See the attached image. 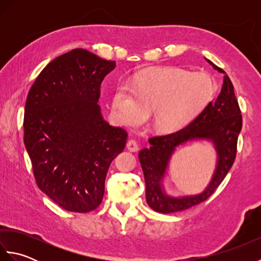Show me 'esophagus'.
<instances>
[{
  "label": "esophagus",
  "mask_w": 261,
  "mask_h": 261,
  "mask_svg": "<svg viewBox=\"0 0 261 261\" xmlns=\"http://www.w3.org/2000/svg\"><path fill=\"white\" fill-rule=\"evenodd\" d=\"M126 148H127V150H130L132 152H136V151L139 150V145H138V142L136 140L131 139V140L126 142Z\"/></svg>",
  "instance_id": "1"
}]
</instances>
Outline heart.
<instances>
[{
  "label": "heart",
  "instance_id": "1",
  "mask_svg": "<svg viewBox=\"0 0 261 261\" xmlns=\"http://www.w3.org/2000/svg\"><path fill=\"white\" fill-rule=\"evenodd\" d=\"M116 85L112 110L121 123L141 124L153 112V123L162 131L186 125L212 98L215 86L205 73L166 67L147 71L130 82Z\"/></svg>",
  "mask_w": 261,
  "mask_h": 261
}]
</instances>
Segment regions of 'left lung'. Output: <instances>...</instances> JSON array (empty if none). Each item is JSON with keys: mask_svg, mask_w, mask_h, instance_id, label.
<instances>
[{"mask_svg": "<svg viewBox=\"0 0 261 261\" xmlns=\"http://www.w3.org/2000/svg\"><path fill=\"white\" fill-rule=\"evenodd\" d=\"M213 68L224 73L212 62ZM242 127L241 110L236 98L233 85L228 75L215 102H210L190 124L167 135L149 138L150 147L139 152V162L145 175L146 199L149 206L159 213H175L202 203L212 195L229 173L237 156L238 137ZM192 139H211L219 154L217 171L209 187L196 197L173 199L165 196L160 180L167 167L168 160L176 145Z\"/></svg>", "mask_w": 261, "mask_h": 261, "instance_id": "obj_1", "label": "left lung"}]
</instances>
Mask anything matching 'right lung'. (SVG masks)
<instances>
[{"instance_id": "right-lung-1", "label": "right lung", "mask_w": 261, "mask_h": 261, "mask_svg": "<svg viewBox=\"0 0 261 261\" xmlns=\"http://www.w3.org/2000/svg\"><path fill=\"white\" fill-rule=\"evenodd\" d=\"M115 67L77 48L55 58L28 93L23 141L38 187L66 211L87 213L101 204L112 160L127 132L99 112L101 84Z\"/></svg>"}]
</instances>
